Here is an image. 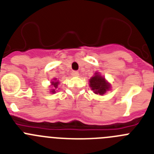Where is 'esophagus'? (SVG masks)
<instances>
[{
    "mask_svg": "<svg viewBox=\"0 0 154 154\" xmlns=\"http://www.w3.org/2000/svg\"><path fill=\"white\" fill-rule=\"evenodd\" d=\"M79 72L77 71H72V76H78L79 75Z\"/></svg>",
    "mask_w": 154,
    "mask_h": 154,
    "instance_id": "34e87169",
    "label": "esophagus"
}]
</instances>
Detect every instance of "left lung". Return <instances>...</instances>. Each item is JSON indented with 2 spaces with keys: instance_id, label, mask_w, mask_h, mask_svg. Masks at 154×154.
<instances>
[{
  "instance_id": "8db88e82",
  "label": "left lung",
  "mask_w": 154,
  "mask_h": 154,
  "mask_svg": "<svg viewBox=\"0 0 154 154\" xmlns=\"http://www.w3.org/2000/svg\"><path fill=\"white\" fill-rule=\"evenodd\" d=\"M89 85L95 93L99 95H103L107 90L109 89V84L107 83L105 79L98 75V73H96L95 76L90 79Z\"/></svg>"
}]
</instances>
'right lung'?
Masks as SVG:
<instances>
[{
  "label": "right lung",
  "instance_id": "obj_1",
  "mask_svg": "<svg viewBox=\"0 0 154 154\" xmlns=\"http://www.w3.org/2000/svg\"><path fill=\"white\" fill-rule=\"evenodd\" d=\"M51 83H52L53 87H54V88H55V89H56V88H58V84L59 83V82H52ZM51 92H53V93H54V92H55V89H52V91H51Z\"/></svg>",
  "mask_w": 154,
  "mask_h": 154
}]
</instances>
